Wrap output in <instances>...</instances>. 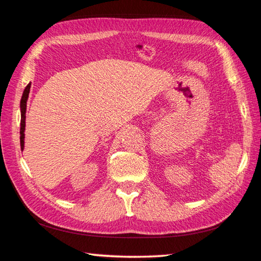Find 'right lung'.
Returning a JSON list of instances; mask_svg holds the SVG:
<instances>
[{
  "mask_svg": "<svg viewBox=\"0 0 261 261\" xmlns=\"http://www.w3.org/2000/svg\"><path fill=\"white\" fill-rule=\"evenodd\" d=\"M31 90V83H28L22 92V97L20 100V113H21V120H20V148L21 151L23 150V146H25V125H26V107H27V99L30 96Z\"/></svg>",
  "mask_w": 261,
  "mask_h": 261,
  "instance_id": "add662e5",
  "label": "right lung"
}]
</instances>
